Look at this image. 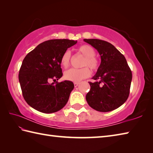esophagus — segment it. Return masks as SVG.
Segmentation results:
<instances>
[{
    "instance_id": "obj_1",
    "label": "esophagus",
    "mask_w": 153,
    "mask_h": 153,
    "mask_svg": "<svg viewBox=\"0 0 153 153\" xmlns=\"http://www.w3.org/2000/svg\"><path fill=\"white\" fill-rule=\"evenodd\" d=\"M79 83L75 82V83H74V86H75V87H76L78 86V85H79Z\"/></svg>"
}]
</instances>
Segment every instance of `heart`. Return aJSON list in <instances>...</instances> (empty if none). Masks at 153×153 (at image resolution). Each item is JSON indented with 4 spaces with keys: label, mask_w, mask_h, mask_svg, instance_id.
I'll return each mask as SVG.
<instances>
[{
    "label": "heart",
    "mask_w": 153,
    "mask_h": 153,
    "mask_svg": "<svg viewBox=\"0 0 153 153\" xmlns=\"http://www.w3.org/2000/svg\"><path fill=\"white\" fill-rule=\"evenodd\" d=\"M79 53L85 57L82 66L85 67L80 68V69H71L68 70L64 72V78L68 81H71L74 82H78L90 76L91 71L88 68L93 71H96L99 68V61L95 56V51L93 47L89 45H83L78 47ZM71 53L70 51H65L62 55L60 63L64 68H68L70 63Z\"/></svg>",
    "instance_id": "b5f03b06"
}]
</instances>
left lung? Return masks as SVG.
I'll use <instances>...</instances> for the list:
<instances>
[{"instance_id":"8db88e82","label":"left lung","mask_w":153,"mask_h":153,"mask_svg":"<svg viewBox=\"0 0 153 153\" xmlns=\"http://www.w3.org/2000/svg\"><path fill=\"white\" fill-rule=\"evenodd\" d=\"M83 41L97 50L101 62L89 82L86 100L92 108L106 112L118 108L128 99L132 79L131 71L124 56L108 42L97 39Z\"/></svg>"}]
</instances>
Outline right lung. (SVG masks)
Here are the masks:
<instances>
[{"instance_id":"right-lung-1","label":"right lung","mask_w":153,"mask_h":153,"mask_svg":"<svg viewBox=\"0 0 153 153\" xmlns=\"http://www.w3.org/2000/svg\"><path fill=\"white\" fill-rule=\"evenodd\" d=\"M77 41L52 39L45 41L29 53L22 62L19 82L25 101L32 108L43 113H53L66 105L74 85L70 81L56 84L62 76V55Z\"/></svg>"}]
</instances>
